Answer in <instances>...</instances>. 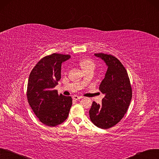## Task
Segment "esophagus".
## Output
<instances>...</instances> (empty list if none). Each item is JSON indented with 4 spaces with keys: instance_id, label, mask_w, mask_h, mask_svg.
<instances>
[{
    "instance_id": "esophagus-1",
    "label": "esophagus",
    "mask_w": 159,
    "mask_h": 159,
    "mask_svg": "<svg viewBox=\"0 0 159 159\" xmlns=\"http://www.w3.org/2000/svg\"><path fill=\"white\" fill-rule=\"evenodd\" d=\"M82 98H83V97H80V96H77V95H74V96L72 97V98H73L74 100H79V99Z\"/></svg>"
}]
</instances>
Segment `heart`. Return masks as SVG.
<instances>
[{
	"instance_id": "obj_1",
	"label": "heart",
	"mask_w": 159,
	"mask_h": 159,
	"mask_svg": "<svg viewBox=\"0 0 159 159\" xmlns=\"http://www.w3.org/2000/svg\"><path fill=\"white\" fill-rule=\"evenodd\" d=\"M80 66L85 72L90 69L94 70L95 68L94 62H93V61L89 59H84L81 60Z\"/></svg>"
}]
</instances>
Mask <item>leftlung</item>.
Segmentation results:
<instances>
[{
	"label": "left lung",
	"instance_id": "1",
	"mask_svg": "<svg viewBox=\"0 0 159 159\" xmlns=\"http://www.w3.org/2000/svg\"><path fill=\"white\" fill-rule=\"evenodd\" d=\"M94 55L105 62L107 70L99 87L105 97L101 104L93 102L89 116L94 125L107 129L124 117L132 99V88L127 72L116 57L102 53Z\"/></svg>",
	"mask_w": 159,
	"mask_h": 159
}]
</instances>
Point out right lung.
Instances as JSON below:
<instances>
[{"mask_svg": "<svg viewBox=\"0 0 159 159\" xmlns=\"http://www.w3.org/2000/svg\"><path fill=\"white\" fill-rule=\"evenodd\" d=\"M69 55L53 53L44 57L32 70L27 84L29 104L40 121L49 126L67 119L72 104L71 97L58 94L55 87L61 78V65Z\"/></svg>", "mask_w": 159, "mask_h": 159, "instance_id": "add662e5", "label": "right lung"}]
</instances>
